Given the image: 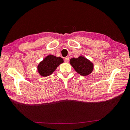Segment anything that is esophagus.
Wrapping results in <instances>:
<instances>
[{
    "mask_svg": "<svg viewBox=\"0 0 130 130\" xmlns=\"http://www.w3.org/2000/svg\"><path fill=\"white\" fill-rule=\"evenodd\" d=\"M69 57H65L64 61H65V62H69Z\"/></svg>",
    "mask_w": 130,
    "mask_h": 130,
    "instance_id": "1",
    "label": "esophagus"
}]
</instances>
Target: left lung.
Listing matches in <instances>:
<instances>
[{
    "label": "left lung",
    "mask_w": 130,
    "mask_h": 130,
    "mask_svg": "<svg viewBox=\"0 0 130 130\" xmlns=\"http://www.w3.org/2000/svg\"><path fill=\"white\" fill-rule=\"evenodd\" d=\"M70 63L78 74L83 76H86L91 73L93 69V63L82 56L76 58H71Z\"/></svg>",
    "instance_id": "left-lung-1"
}]
</instances>
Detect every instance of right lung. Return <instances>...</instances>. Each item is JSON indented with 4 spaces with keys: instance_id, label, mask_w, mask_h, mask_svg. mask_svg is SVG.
Masks as SVG:
<instances>
[{
    "instance_id": "1",
    "label": "right lung",
    "mask_w": 130,
    "mask_h": 130,
    "mask_svg": "<svg viewBox=\"0 0 130 130\" xmlns=\"http://www.w3.org/2000/svg\"><path fill=\"white\" fill-rule=\"evenodd\" d=\"M63 62V59L60 57H57L53 55L47 56L38 66L39 73L43 77L49 76Z\"/></svg>"
}]
</instances>
